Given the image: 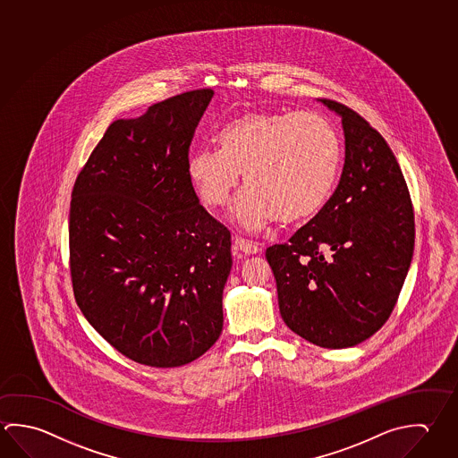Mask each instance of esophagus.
Listing matches in <instances>:
<instances>
[{
	"mask_svg": "<svg viewBox=\"0 0 458 458\" xmlns=\"http://www.w3.org/2000/svg\"><path fill=\"white\" fill-rule=\"evenodd\" d=\"M234 249L246 256H254L257 252H260V244L244 238H234Z\"/></svg>",
	"mask_w": 458,
	"mask_h": 458,
	"instance_id": "obj_1",
	"label": "esophagus"
}]
</instances>
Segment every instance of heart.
I'll return each mask as SVG.
<instances>
[{
    "instance_id": "obj_1",
    "label": "heart",
    "mask_w": 458,
    "mask_h": 458,
    "mask_svg": "<svg viewBox=\"0 0 458 458\" xmlns=\"http://www.w3.org/2000/svg\"><path fill=\"white\" fill-rule=\"evenodd\" d=\"M217 151L188 159V177L202 202L222 208L240 185L249 186L233 208L244 228L260 230L281 218L301 224L329 201L343 161L336 127L317 113L249 111L218 131Z\"/></svg>"
}]
</instances>
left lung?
Returning a JSON list of instances; mask_svg holds the SVG:
<instances>
[{
	"label": "left lung",
	"mask_w": 458,
	"mask_h": 458,
	"mask_svg": "<svg viewBox=\"0 0 458 458\" xmlns=\"http://www.w3.org/2000/svg\"><path fill=\"white\" fill-rule=\"evenodd\" d=\"M341 117L343 175L318 216L265 257L281 318L327 349L360 344L385 325L415 246L409 188L385 138L347 106L318 99Z\"/></svg>",
	"instance_id": "obj_1"
}]
</instances>
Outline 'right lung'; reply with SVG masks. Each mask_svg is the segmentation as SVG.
Segmentation results:
<instances>
[{
    "label": "right lung",
    "mask_w": 458,
    "mask_h": 458,
    "mask_svg": "<svg viewBox=\"0 0 458 458\" xmlns=\"http://www.w3.org/2000/svg\"><path fill=\"white\" fill-rule=\"evenodd\" d=\"M212 97L194 89L113 122L73 185L75 301L114 349L148 367L196 360L224 327L232 236L186 169Z\"/></svg>",
    "instance_id": "right-lung-1"
}]
</instances>
